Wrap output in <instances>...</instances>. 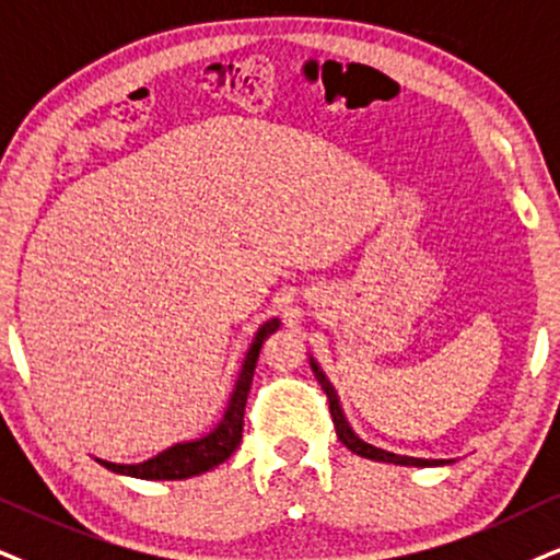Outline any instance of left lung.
<instances>
[{
    "label": "left lung",
    "mask_w": 560,
    "mask_h": 560,
    "mask_svg": "<svg viewBox=\"0 0 560 560\" xmlns=\"http://www.w3.org/2000/svg\"><path fill=\"white\" fill-rule=\"evenodd\" d=\"M312 371L316 376V382L322 384V389L327 392V399H329V416H332V423H335V431H337V439L342 441L345 446L350 448V452L358 454V457H365V459H376V462H389V465H405V467H433V465H444V459H418V457H402V454H392V452H384V448L378 446H371L365 444V441L358 436V433L350 428L348 420L342 416V407H340V399H337V392L335 386L329 384V378L324 376V371L319 369V363L312 358Z\"/></svg>",
    "instance_id": "left-lung-1"
}]
</instances>
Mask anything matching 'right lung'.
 I'll use <instances>...</instances> for the list:
<instances>
[{
    "label": "right lung",
    "mask_w": 560,
    "mask_h": 560,
    "mask_svg": "<svg viewBox=\"0 0 560 560\" xmlns=\"http://www.w3.org/2000/svg\"><path fill=\"white\" fill-rule=\"evenodd\" d=\"M278 327H280V319H267L257 329L252 348H248V353L244 358V365H241L236 386H233V395L228 399L223 418H220V423L212 428L207 436L168 446L165 452L155 454L153 459L140 462V465H116V462L98 459L101 465L112 472L129 475V478H140V480H184V478H191V475H202L207 470H212V467H218L220 462H225L241 444L246 397H248V389H252V378L259 361V350L267 337Z\"/></svg>",
    "instance_id": "obj_1"
}]
</instances>
